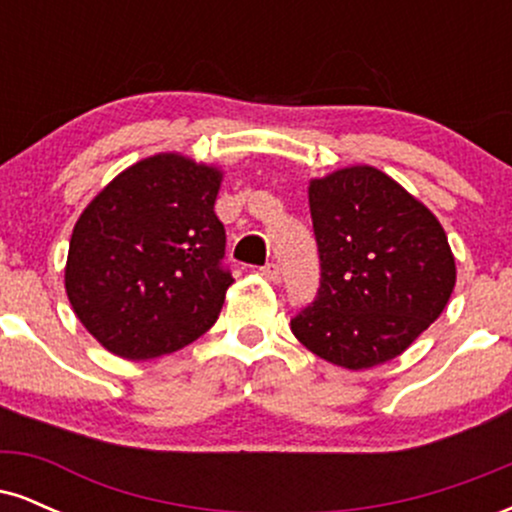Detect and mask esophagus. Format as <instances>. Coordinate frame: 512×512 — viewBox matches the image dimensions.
<instances>
[{
  "mask_svg": "<svg viewBox=\"0 0 512 512\" xmlns=\"http://www.w3.org/2000/svg\"><path fill=\"white\" fill-rule=\"evenodd\" d=\"M260 272H262L264 279L272 281V284H279V281H281V269H279V264H274V262L264 264Z\"/></svg>",
  "mask_w": 512,
  "mask_h": 512,
  "instance_id": "1",
  "label": "esophagus"
}]
</instances>
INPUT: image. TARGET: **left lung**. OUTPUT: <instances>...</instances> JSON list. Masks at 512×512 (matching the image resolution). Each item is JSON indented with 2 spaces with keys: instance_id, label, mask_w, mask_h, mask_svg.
Segmentation results:
<instances>
[{
  "instance_id": "1",
  "label": "left lung",
  "mask_w": 512,
  "mask_h": 512,
  "mask_svg": "<svg viewBox=\"0 0 512 512\" xmlns=\"http://www.w3.org/2000/svg\"><path fill=\"white\" fill-rule=\"evenodd\" d=\"M308 202L322 279L291 332L346 370L392 361L438 320L455 289V255L443 226L373 166L313 178Z\"/></svg>"
}]
</instances>
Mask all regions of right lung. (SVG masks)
Segmentation results:
<instances>
[{
	"mask_svg": "<svg viewBox=\"0 0 512 512\" xmlns=\"http://www.w3.org/2000/svg\"><path fill=\"white\" fill-rule=\"evenodd\" d=\"M223 170L178 151L142 158L88 202L69 240L64 289L98 344L127 361L166 356L219 317L231 274L214 214Z\"/></svg>",
	"mask_w": 512,
	"mask_h": 512,
	"instance_id": "1",
	"label": "right lung"
}]
</instances>
